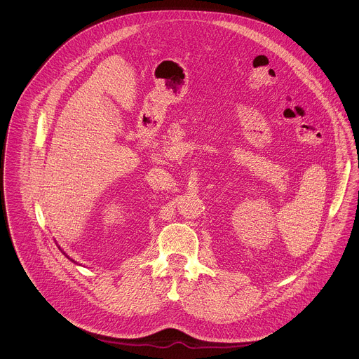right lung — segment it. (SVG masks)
Here are the masks:
<instances>
[{
	"label": "right lung",
	"mask_w": 359,
	"mask_h": 359,
	"mask_svg": "<svg viewBox=\"0 0 359 359\" xmlns=\"http://www.w3.org/2000/svg\"><path fill=\"white\" fill-rule=\"evenodd\" d=\"M63 255H65V253H63ZM72 261H73V259H72ZM73 262H76V261H73Z\"/></svg>",
	"instance_id": "1"
}]
</instances>
